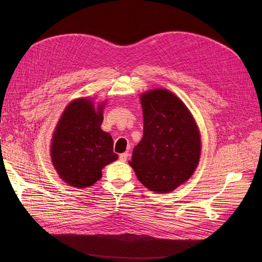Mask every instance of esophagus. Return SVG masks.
<instances>
[{"mask_svg": "<svg viewBox=\"0 0 262 262\" xmlns=\"http://www.w3.org/2000/svg\"><path fill=\"white\" fill-rule=\"evenodd\" d=\"M127 158H128V153H122V154H120V156H119V159H120L121 161H126Z\"/></svg>", "mask_w": 262, "mask_h": 262, "instance_id": "esophagus-1", "label": "esophagus"}]
</instances>
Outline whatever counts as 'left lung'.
I'll use <instances>...</instances> for the list:
<instances>
[{
  "label": "left lung",
  "mask_w": 262,
  "mask_h": 262,
  "mask_svg": "<svg viewBox=\"0 0 262 262\" xmlns=\"http://www.w3.org/2000/svg\"><path fill=\"white\" fill-rule=\"evenodd\" d=\"M143 137L128 161L149 190L168 193L188 181L201 155L196 124L172 92L150 90L141 96Z\"/></svg>",
  "instance_id": "1"
}]
</instances>
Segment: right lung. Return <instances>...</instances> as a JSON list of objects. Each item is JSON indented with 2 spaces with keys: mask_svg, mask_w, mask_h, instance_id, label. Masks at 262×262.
Returning <instances> with one entry per match:
<instances>
[{
  "mask_svg": "<svg viewBox=\"0 0 262 262\" xmlns=\"http://www.w3.org/2000/svg\"><path fill=\"white\" fill-rule=\"evenodd\" d=\"M103 105L78 99L63 112L55 129L51 156L55 169L69 186L87 188L102 177V169L118 159L114 140L101 129Z\"/></svg>",
  "mask_w": 262,
  "mask_h": 262,
  "instance_id": "add662e5",
  "label": "right lung"
}]
</instances>
